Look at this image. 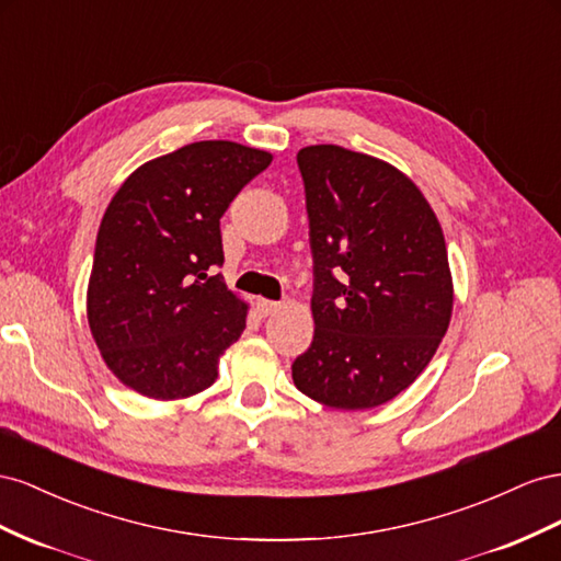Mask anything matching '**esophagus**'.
Here are the masks:
<instances>
[{"mask_svg": "<svg viewBox=\"0 0 561 561\" xmlns=\"http://www.w3.org/2000/svg\"><path fill=\"white\" fill-rule=\"evenodd\" d=\"M255 308H259V312H261L263 317H267V314H272V312H277V310L282 308V302H277V300H265V298H259V302H255Z\"/></svg>", "mask_w": 561, "mask_h": 561, "instance_id": "esophagus-1", "label": "esophagus"}]
</instances>
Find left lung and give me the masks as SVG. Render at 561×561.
<instances>
[{
    "label": "left lung",
    "mask_w": 561,
    "mask_h": 561,
    "mask_svg": "<svg viewBox=\"0 0 561 561\" xmlns=\"http://www.w3.org/2000/svg\"><path fill=\"white\" fill-rule=\"evenodd\" d=\"M312 249L310 347L296 388L333 409L390 402L423 374L454 308L439 220L402 171L341 146L298 154Z\"/></svg>",
    "instance_id": "left-lung-1"
}]
</instances>
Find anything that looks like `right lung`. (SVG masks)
Masks as SVG:
<instances>
[{
    "instance_id": "add662e5",
    "label": "right lung",
    "mask_w": 561,
    "mask_h": 561,
    "mask_svg": "<svg viewBox=\"0 0 561 561\" xmlns=\"http://www.w3.org/2000/svg\"><path fill=\"white\" fill-rule=\"evenodd\" d=\"M272 154L199 140L136 169L95 237L87 312L124 386L183 399L214 386L218 359L247 327V302L222 282L220 218Z\"/></svg>"
}]
</instances>
